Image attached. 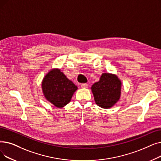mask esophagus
I'll list each match as a JSON object with an SVG mask.
<instances>
[{"label":"esophagus","mask_w":161,"mask_h":161,"mask_svg":"<svg viewBox=\"0 0 161 161\" xmlns=\"http://www.w3.org/2000/svg\"><path fill=\"white\" fill-rule=\"evenodd\" d=\"M81 87L83 88H87L88 87V84H87V83H81Z\"/></svg>","instance_id":"esophagus-1"}]
</instances>
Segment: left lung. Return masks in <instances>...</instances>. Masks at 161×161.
Listing matches in <instances>:
<instances>
[{
  "instance_id": "1",
  "label": "left lung",
  "mask_w": 161,
  "mask_h": 161,
  "mask_svg": "<svg viewBox=\"0 0 161 161\" xmlns=\"http://www.w3.org/2000/svg\"><path fill=\"white\" fill-rule=\"evenodd\" d=\"M120 80L114 74L104 73L100 80L92 87L96 104L103 108H108L118 102L121 93Z\"/></svg>"
}]
</instances>
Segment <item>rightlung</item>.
Wrapping results in <instances>:
<instances>
[{"instance_id":"add662e5","label":"right lung","mask_w":161,"mask_h":161,"mask_svg":"<svg viewBox=\"0 0 161 161\" xmlns=\"http://www.w3.org/2000/svg\"><path fill=\"white\" fill-rule=\"evenodd\" d=\"M42 89L47 101L55 107L62 108L69 103L78 87L60 69H54L45 75Z\"/></svg>"}]
</instances>
